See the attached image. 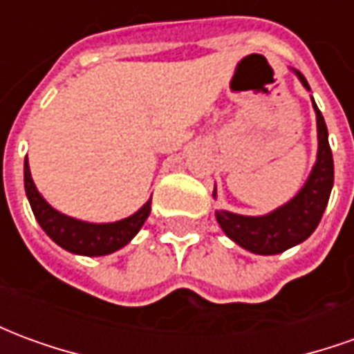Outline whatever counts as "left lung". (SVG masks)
Here are the masks:
<instances>
[{
  "instance_id": "8db88e82",
  "label": "left lung",
  "mask_w": 354,
  "mask_h": 354,
  "mask_svg": "<svg viewBox=\"0 0 354 354\" xmlns=\"http://www.w3.org/2000/svg\"><path fill=\"white\" fill-rule=\"evenodd\" d=\"M292 72L296 73L299 83L307 91H311L304 73L297 70H292ZM313 109L317 113L319 147H317V161L313 165L301 189L288 203L261 216H245L235 214L230 210H216V220L223 233L248 252L273 256V254H281L292 246L304 243L305 239L311 237L313 231L317 230L320 218L326 210L332 185H334V159H332V149L328 144L326 123L315 100H313ZM212 197L214 199L218 197L216 187Z\"/></svg>"
}]
</instances>
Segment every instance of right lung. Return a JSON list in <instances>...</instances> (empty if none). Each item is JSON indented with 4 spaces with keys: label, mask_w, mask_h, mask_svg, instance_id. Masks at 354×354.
I'll return each mask as SVG.
<instances>
[{
    "label": "right lung",
    "mask_w": 354,
    "mask_h": 354,
    "mask_svg": "<svg viewBox=\"0 0 354 354\" xmlns=\"http://www.w3.org/2000/svg\"><path fill=\"white\" fill-rule=\"evenodd\" d=\"M24 189H26L32 212L37 223L41 225V230L60 248L72 254H80V256H88V258L108 256L129 245L132 239L136 237V233L142 230V225L151 212V197H149L144 207L119 222L93 223L62 214L57 208L50 207L41 193L37 192L32 180L30 165H28V155L24 159Z\"/></svg>",
    "instance_id": "1"
}]
</instances>
